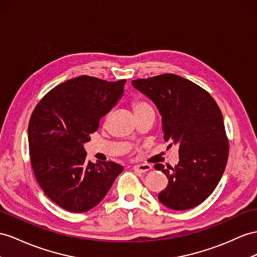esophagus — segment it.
<instances>
[{"mask_svg": "<svg viewBox=\"0 0 257 257\" xmlns=\"http://www.w3.org/2000/svg\"><path fill=\"white\" fill-rule=\"evenodd\" d=\"M152 168V166L150 164H139V165H135L134 169L136 172H140V173H146L149 172V170Z\"/></svg>", "mask_w": 257, "mask_h": 257, "instance_id": "1", "label": "esophagus"}]
</instances>
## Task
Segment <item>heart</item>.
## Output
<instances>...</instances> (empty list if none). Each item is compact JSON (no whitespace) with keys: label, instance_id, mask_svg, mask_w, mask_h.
<instances>
[{"label":"heart","instance_id":"b5f03b06","mask_svg":"<svg viewBox=\"0 0 257 257\" xmlns=\"http://www.w3.org/2000/svg\"><path fill=\"white\" fill-rule=\"evenodd\" d=\"M131 108H133L136 117L142 116L147 113H154L152 106L142 97H136L131 101Z\"/></svg>","mask_w":257,"mask_h":257}]
</instances>
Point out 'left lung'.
I'll return each mask as SVG.
<instances>
[{"label":"left lung","instance_id":"8db88e82","mask_svg":"<svg viewBox=\"0 0 257 257\" xmlns=\"http://www.w3.org/2000/svg\"><path fill=\"white\" fill-rule=\"evenodd\" d=\"M131 83L159 108L168 148H179L175 167L154 166L168 178L159 200L175 210L197 206L212 194L227 165L229 142L220 108L207 91L174 74Z\"/></svg>","mask_w":257,"mask_h":257}]
</instances>
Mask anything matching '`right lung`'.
Segmentation results:
<instances>
[{"label":"right lung","instance_id":"obj_1","mask_svg":"<svg viewBox=\"0 0 257 257\" xmlns=\"http://www.w3.org/2000/svg\"><path fill=\"white\" fill-rule=\"evenodd\" d=\"M126 79L109 82L80 76L58 84L32 111L28 126L32 170L43 192L71 213L93 208L123 167L87 162L83 144L123 92Z\"/></svg>","mask_w":257,"mask_h":257}]
</instances>
